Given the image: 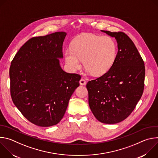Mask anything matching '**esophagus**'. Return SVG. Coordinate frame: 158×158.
Segmentation results:
<instances>
[{"label": "esophagus", "mask_w": 158, "mask_h": 158, "mask_svg": "<svg viewBox=\"0 0 158 158\" xmlns=\"http://www.w3.org/2000/svg\"><path fill=\"white\" fill-rule=\"evenodd\" d=\"M79 83L81 85H85L86 84V81L84 79H81L79 81Z\"/></svg>", "instance_id": "34e87169"}]
</instances>
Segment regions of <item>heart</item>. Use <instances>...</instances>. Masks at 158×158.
I'll return each instance as SVG.
<instances>
[{
    "instance_id": "b5f03b06",
    "label": "heart",
    "mask_w": 158,
    "mask_h": 158,
    "mask_svg": "<svg viewBox=\"0 0 158 158\" xmlns=\"http://www.w3.org/2000/svg\"><path fill=\"white\" fill-rule=\"evenodd\" d=\"M116 55V44L111 37L84 34L74 39L72 48L65 50V59L72 69L80 68L83 61L87 72L101 76L111 68Z\"/></svg>"
}]
</instances>
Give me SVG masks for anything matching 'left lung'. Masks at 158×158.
Wrapping results in <instances>:
<instances>
[{
    "mask_svg": "<svg viewBox=\"0 0 158 158\" xmlns=\"http://www.w3.org/2000/svg\"><path fill=\"white\" fill-rule=\"evenodd\" d=\"M101 31L115 37L118 51L109 71L87 82L89 104L98 121L116 124L126 119L141 99L145 66L134 42L125 33Z\"/></svg>",
    "mask_w": 158,
    "mask_h": 158,
    "instance_id": "obj_1",
    "label": "left lung"
}]
</instances>
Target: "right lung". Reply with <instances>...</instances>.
Wrapping results in <instances>:
<instances>
[{"instance_id": "right-lung-1", "label": "right lung", "mask_w": 158, "mask_h": 158, "mask_svg": "<svg viewBox=\"0 0 158 158\" xmlns=\"http://www.w3.org/2000/svg\"><path fill=\"white\" fill-rule=\"evenodd\" d=\"M66 33L34 37L22 46L11 62L10 95L28 121L41 127L57 124L79 85L81 76L64 71L59 64Z\"/></svg>"}]
</instances>
